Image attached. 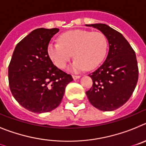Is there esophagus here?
I'll return each mask as SVG.
<instances>
[{
  "label": "esophagus",
  "instance_id": "obj_1",
  "mask_svg": "<svg viewBox=\"0 0 146 146\" xmlns=\"http://www.w3.org/2000/svg\"><path fill=\"white\" fill-rule=\"evenodd\" d=\"M81 76H75V75H73V78L74 79V80H76V79H78V78H80Z\"/></svg>",
  "mask_w": 146,
  "mask_h": 146
}]
</instances>
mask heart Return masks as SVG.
Segmentation results:
<instances>
[{
	"label": "heart",
	"mask_w": 146,
	"mask_h": 146,
	"mask_svg": "<svg viewBox=\"0 0 146 146\" xmlns=\"http://www.w3.org/2000/svg\"><path fill=\"white\" fill-rule=\"evenodd\" d=\"M59 40V42L48 44V57L57 68L64 69L74 55L76 59L70 70L76 73L97 68L104 59L108 48L106 36L98 31L76 29L62 34Z\"/></svg>",
	"instance_id": "b5f03b06"
}]
</instances>
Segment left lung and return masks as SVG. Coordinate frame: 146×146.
<instances>
[{
  "label": "left lung",
  "mask_w": 146,
  "mask_h": 146,
  "mask_svg": "<svg viewBox=\"0 0 146 146\" xmlns=\"http://www.w3.org/2000/svg\"><path fill=\"white\" fill-rule=\"evenodd\" d=\"M98 29L109 42V53L103 64L89 75L92 87L86 92L89 101L98 110L113 111L129 99L138 81L136 54L120 32L106 24L86 25Z\"/></svg>",
  "instance_id": "1"
}]
</instances>
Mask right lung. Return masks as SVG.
I'll return each instance as SVG.
<instances>
[{
  "label": "right lung",
  "mask_w": 146,
  "mask_h": 146,
  "mask_svg": "<svg viewBox=\"0 0 146 146\" xmlns=\"http://www.w3.org/2000/svg\"><path fill=\"white\" fill-rule=\"evenodd\" d=\"M59 29H36L15 47L9 65L10 90L23 107L35 113L52 111L60 104L66 86L73 80L56 67L47 53Z\"/></svg>",
  "instance_id": "1"
}]
</instances>
